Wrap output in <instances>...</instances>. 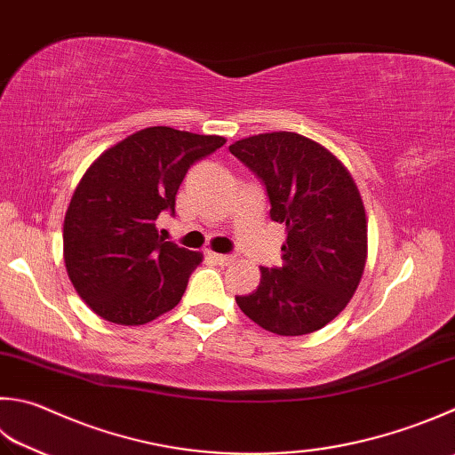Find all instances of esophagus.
<instances>
[{
    "instance_id": "obj_1",
    "label": "esophagus",
    "mask_w": 455,
    "mask_h": 455,
    "mask_svg": "<svg viewBox=\"0 0 455 455\" xmlns=\"http://www.w3.org/2000/svg\"><path fill=\"white\" fill-rule=\"evenodd\" d=\"M208 255L220 265H229V263H234V259H235L234 255H224V253H216V251H210Z\"/></svg>"
}]
</instances>
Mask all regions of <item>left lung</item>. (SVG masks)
<instances>
[{"instance_id": "obj_1", "label": "left lung", "mask_w": 455, "mask_h": 455, "mask_svg": "<svg viewBox=\"0 0 455 455\" xmlns=\"http://www.w3.org/2000/svg\"><path fill=\"white\" fill-rule=\"evenodd\" d=\"M229 152L263 180L271 220L287 234L283 265L261 267L253 293L235 297L239 308L281 337L323 329L353 299L366 265L368 221L353 174L297 132L247 136Z\"/></svg>"}]
</instances>
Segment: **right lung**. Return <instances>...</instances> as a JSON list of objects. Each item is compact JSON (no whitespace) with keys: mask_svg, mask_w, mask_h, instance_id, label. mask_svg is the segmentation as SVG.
Returning <instances> with one entry per match:
<instances>
[{"mask_svg":"<svg viewBox=\"0 0 455 455\" xmlns=\"http://www.w3.org/2000/svg\"><path fill=\"white\" fill-rule=\"evenodd\" d=\"M224 144V136L150 126L83 174L65 213L63 257L75 291L102 319L139 327L180 303L204 255L164 242L156 220L174 213L188 168Z\"/></svg>","mask_w":455,"mask_h":455,"instance_id":"right-lung-1","label":"right lung"}]
</instances>
